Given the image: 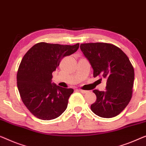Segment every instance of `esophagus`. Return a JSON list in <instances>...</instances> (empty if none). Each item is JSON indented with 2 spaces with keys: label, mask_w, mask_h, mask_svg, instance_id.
Returning a JSON list of instances; mask_svg holds the SVG:
<instances>
[{
  "label": "esophagus",
  "mask_w": 146,
  "mask_h": 146,
  "mask_svg": "<svg viewBox=\"0 0 146 146\" xmlns=\"http://www.w3.org/2000/svg\"><path fill=\"white\" fill-rule=\"evenodd\" d=\"M78 91H79L80 92L82 93V94H86V93L88 92V91L86 90H78Z\"/></svg>",
  "instance_id": "esophagus-1"
}]
</instances>
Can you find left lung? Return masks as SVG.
Segmentation results:
<instances>
[{
    "mask_svg": "<svg viewBox=\"0 0 146 146\" xmlns=\"http://www.w3.org/2000/svg\"><path fill=\"white\" fill-rule=\"evenodd\" d=\"M80 49L94 70V77L100 76L107 80L105 92L93 91L97 99L91 109L99 117H116L132 98L134 70L129 58L120 48L110 43H82Z\"/></svg>",
    "mask_w": 146,
    "mask_h": 146,
    "instance_id": "left-lung-1",
    "label": "left lung"
}]
</instances>
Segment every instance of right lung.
I'll return each instance as SVG.
<instances>
[{
	"instance_id": "right-lung-1",
	"label": "right lung",
	"mask_w": 146,
	"mask_h": 146,
	"mask_svg": "<svg viewBox=\"0 0 146 146\" xmlns=\"http://www.w3.org/2000/svg\"><path fill=\"white\" fill-rule=\"evenodd\" d=\"M79 45L41 42L33 45L23 57L17 73V86L24 104L38 119H56L66 109L74 90L51 83L52 73L61 59L74 53Z\"/></svg>"
}]
</instances>
